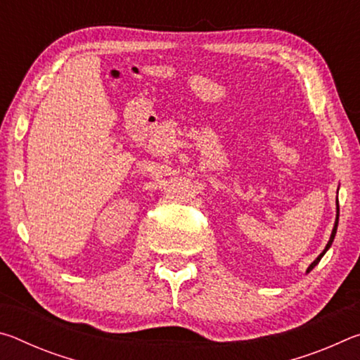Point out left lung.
<instances>
[{
  "label": "left lung",
  "mask_w": 360,
  "mask_h": 360,
  "mask_svg": "<svg viewBox=\"0 0 360 360\" xmlns=\"http://www.w3.org/2000/svg\"><path fill=\"white\" fill-rule=\"evenodd\" d=\"M338 217H340V206H338V198H337V219H335V225H333V230H332V235H330V240H328V243L326 245V249L324 251H322L318 257H316V260L313 262L311 265H309L308 268H307V273H309L313 270V268L319 264V260L324 257V254L328 251V249H330V246H332V243H333V238H335V235H337V227H338Z\"/></svg>",
  "instance_id": "1"
}]
</instances>
